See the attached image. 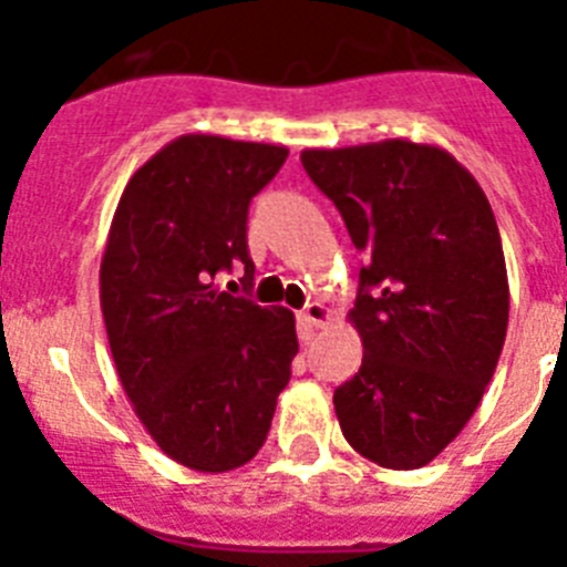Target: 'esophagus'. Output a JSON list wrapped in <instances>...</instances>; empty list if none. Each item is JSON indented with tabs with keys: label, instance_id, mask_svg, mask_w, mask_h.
<instances>
[{
	"label": "esophagus",
	"instance_id": "obj_1",
	"mask_svg": "<svg viewBox=\"0 0 567 567\" xmlns=\"http://www.w3.org/2000/svg\"><path fill=\"white\" fill-rule=\"evenodd\" d=\"M299 322L305 324V328H322V324L331 322V308L322 302H311V305H305L302 311H299Z\"/></svg>",
	"mask_w": 567,
	"mask_h": 567
}]
</instances>
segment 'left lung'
<instances>
[{
	"instance_id": "8db88e82",
	"label": "left lung",
	"mask_w": 567,
	"mask_h": 567,
	"mask_svg": "<svg viewBox=\"0 0 567 567\" xmlns=\"http://www.w3.org/2000/svg\"><path fill=\"white\" fill-rule=\"evenodd\" d=\"M302 165L368 259L348 313L362 365L333 391L339 427L377 465H427L474 416L508 331L488 196L445 147L411 140L308 147Z\"/></svg>"
}]
</instances>
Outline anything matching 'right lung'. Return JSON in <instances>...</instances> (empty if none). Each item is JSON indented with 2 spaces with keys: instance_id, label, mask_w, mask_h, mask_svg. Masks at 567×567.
I'll use <instances>...</instances> for the list:
<instances>
[{
  "instance_id": "1",
  "label": "right lung",
  "mask_w": 567,
  "mask_h": 567,
  "mask_svg": "<svg viewBox=\"0 0 567 567\" xmlns=\"http://www.w3.org/2000/svg\"><path fill=\"white\" fill-rule=\"evenodd\" d=\"M288 147L185 134L127 179L100 265L113 365L151 440L179 465L225 474L268 440L297 357V319L216 288L254 279L248 205Z\"/></svg>"
}]
</instances>
